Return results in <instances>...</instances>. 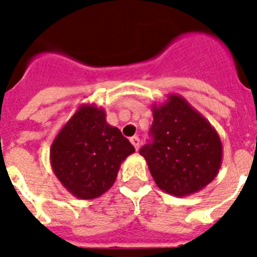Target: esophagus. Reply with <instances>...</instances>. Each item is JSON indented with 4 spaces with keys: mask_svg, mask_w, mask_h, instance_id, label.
Instances as JSON below:
<instances>
[{
    "mask_svg": "<svg viewBox=\"0 0 257 257\" xmlns=\"http://www.w3.org/2000/svg\"><path fill=\"white\" fill-rule=\"evenodd\" d=\"M130 142H131V144H133L134 147H135V150H139V147H140V139L138 137H134V138H131L130 139Z\"/></svg>",
    "mask_w": 257,
    "mask_h": 257,
    "instance_id": "obj_1",
    "label": "esophagus"
}]
</instances>
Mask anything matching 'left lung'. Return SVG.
<instances>
[{
  "label": "left lung",
  "mask_w": 257,
  "mask_h": 257,
  "mask_svg": "<svg viewBox=\"0 0 257 257\" xmlns=\"http://www.w3.org/2000/svg\"><path fill=\"white\" fill-rule=\"evenodd\" d=\"M152 143L142 147L151 174L160 190L173 196L200 191L218 174L222 143L216 128L179 95L153 104Z\"/></svg>",
  "instance_id": "8db88e82"
}]
</instances>
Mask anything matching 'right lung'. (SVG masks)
Masks as SVG:
<instances>
[{"label": "right lung", "instance_id": "right-lung-1", "mask_svg": "<svg viewBox=\"0 0 257 257\" xmlns=\"http://www.w3.org/2000/svg\"><path fill=\"white\" fill-rule=\"evenodd\" d=\"M134 152L102 107L82 104L54 138L50 165L72 196L92 200L114 185L120 164Z\"/></svg>", "mask_w": 257, "mask_h": 257}]
</instances>
